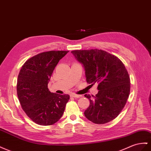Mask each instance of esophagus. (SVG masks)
Wrapping results in <instances>:
<instances>
[{"instance_id": "esophagus-1", "label": "esophagus", "mask_w": 151, "mask_h": 151, "mask_svg": "<svg viewBox=\"0 0 151 151\" xmlns=\"http://www.w3.org/2000/svg\"><path fill=\"white\" fill-rule=\"evenodd\" d=\"M70 96L72 97H74V98H80L81 96V95H78L75 94V93H72V94L70 95Z\"/></svg>"}]
</instances>
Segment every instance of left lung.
<instances>
[{"label":"left lung","mask_w":151,"mask_h":151,"mask_svg":"<svg viewBox=\"0 0 151 151\" xmlns=\"http://www.w3.org/2000/svg\"><path fill=\"white\" fill-rule=\"evenodd\" d=\"M71 52L83 65L86 82L99 84V92L93 99L84 95L90 101L84 116L100 124L114 119L124 108L130 91L129 77L124 64L114 55L98 49Z\"/></svg>","instance_id":"8db88e82"}]
</instances>
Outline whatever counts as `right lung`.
I'll return each instance as SVG.
<instances>
[{"label":"right lung","mask_w":151,"mask_h":151,"mask_svg":"<svg viewBox=\"0 0 151 151\" xmlns=\"http://www.w3.org/2000/svg\"><path fill=\"white\" fill-rule=\"evenodd\" d=\"M68 51L43 52L28 59L19 71L17 94L26 114L36 124H53L62 117L68 95L51 93L49 81L60 60Z\"/></svg>","instance_id":"add662e5"}]
</instances>
